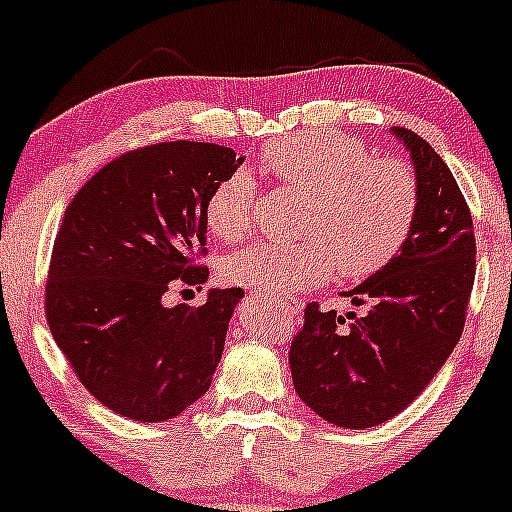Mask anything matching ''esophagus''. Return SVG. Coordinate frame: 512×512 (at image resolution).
I'll return each instance as SVG.
<instances>
[{"label":"esophagus","mask_w":512,"mask_h":512,"mask_svg":"<svg viewBox=\"0 0 512 512\" xmlns=\"http://www.w3.org/2000/svg\"><path fill=\"white\" fill-rule=\"evenodd\" d=\"M277 308L284 313V316H299L301 303H296V301H284V303H279Z\"/></svg>","instance_id":"esophagus-1"}]
</instances>
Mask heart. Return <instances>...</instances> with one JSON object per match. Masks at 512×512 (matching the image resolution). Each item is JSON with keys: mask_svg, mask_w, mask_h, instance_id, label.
I'll use <instances>...</instances> for the list:
<instances>
[{"mask_svg": "<svg viewBox=\"0 0 512 512\" xmlns=\"http://www.w3.org/2000/svg\"><path fill=\"white\" fill-rule=\"evenodd\" d=\"M260 165L284 189L308 199L296 243H257L223 262L228 282L284 299L333 274L359 282L381 272L411 235L420 182L403 157H372L362 143L333 131H308L265 145ZM257 187L233 172L211 187L206 226L223 243L252 228Z\"/></svg>", "mask_w": 512, "mask_h": 512, "instance_id": "1", "label": "heart"}]
</instances>
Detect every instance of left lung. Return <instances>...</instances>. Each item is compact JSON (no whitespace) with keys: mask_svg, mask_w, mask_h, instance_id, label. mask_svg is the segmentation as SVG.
Listing matches in <instances>:
<instances>
[{"mask_svg":"<svg viewBox=\"0 0 512 512\" xmlns=\"http://www.w3.org/2000/svg\"><path fill=\"white\" fill-rule=\"evenodd\" d=\"M420 182L413 230L398 255L347 291L364 316L303 308L289 347L296 393L340 428H374L408 408L462 338L476 274L471 211L442 157L415 131L393 126Z\"/></svg>","mask_w":512,"mask_h":512,"instance_id":"obj_1","label":"left lung"}]
</instances>
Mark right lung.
<instances>
[{"label":"right lung","instance_id":"1","mask_svg":"<svg viewBox=\"0 0 512 512\" xmlns=\"http://www.w3.org/2000/svg\"><path fill=\"white\" fill-rule=\"evenodd\" d=\"M243 160L218 143L128 150L84 182L50 252L46 320L82 386L109 411L160 423L199 401L243 289L204 306H162L174 284L209 277L204 204Z\"/></svg>","mask_w":512,"mask_h":512}]
</instances>
